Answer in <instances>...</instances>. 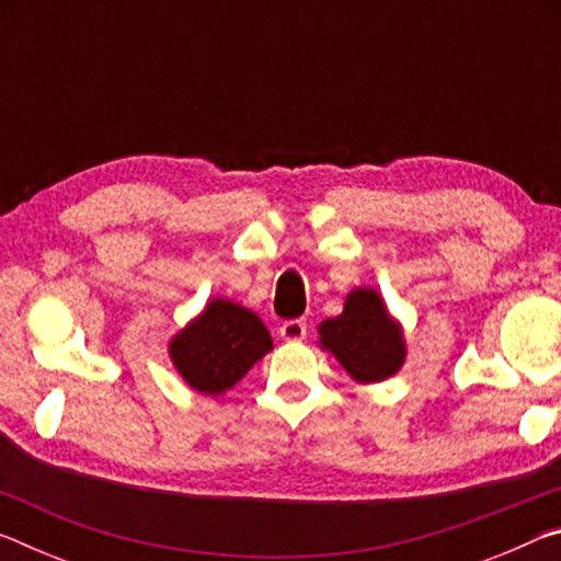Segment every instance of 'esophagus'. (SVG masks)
<instances>
[{
  "label": "esophagus",
  "mask_w": 561,
  "mask_h": 561,
  "mask_svg": "<svg viewBox=\"0 0 561 561\" xmlns=\"http://www.w3.org/2000/svg\"><path fill=\"white\" fill-rule=\"evenodd\" d=\"M279 336L284 341H301L304 336H307V321H301V319L284 321V324L279 327Z\"/></svg>",
  "instance_id": "esophagus-1"
}]
</instances>
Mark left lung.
I'll return each mask as SVG.
<instances>
[{
    "mask_svg": "<svg viewBox=\"0 0 561 561\" xmlns=\"http://www.w3.org/2000/svg\"><path fill=\"white\" fill-rule=\"evenodd\" d=\"M317 344L334 356L358 386L381 383L401 371L408 356L403 324L386 307L381 291L356 287L344 311L317 327Z\"/></svg>",
    "mask_w": 561,
    "mask_h": 561,
    "instance_id": "obj_1",
    "label": "left lung"
}]
</instances>
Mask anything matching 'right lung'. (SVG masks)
Segmentation results:
<instances>
[{"instance_id": "add662e5", "label": "right lung", "mask_w": 561, "mask_h": 561, "mask_svg": "<svg viewBox=\"0 0 561 561\" xmlns=\"http://www.w3.org/2000/svg\"><path fill=\"white\" fill-rule=\"evenodd\" d=\"M274 348L264 321L232 299L210 297L201 314L175 331L168 356L195 393L220 398Z\"/></svg>"}]
</instances>
